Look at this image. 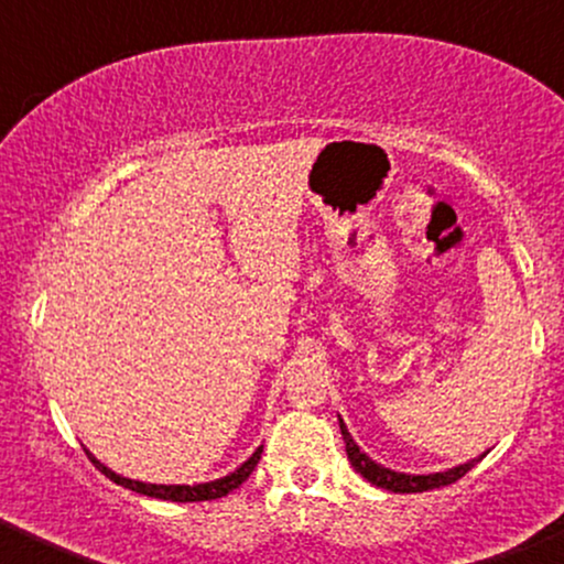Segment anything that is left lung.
I'll return each mask as SVG.
<instances>
[{"instance_id":"obj_1","label":"left lung","mask_w":564,"mask_h":564,"mask_svg":"<svg viewBox=\"0 0 564 564\" xmlns=\"http://www.w3.org/2000/svg\"><path fill=\"white\" fill-rule=\"evenodd\" d=\"M339 431H343V440H345V449H347V460H350L352 468L358 470L360 476L366 478L368 484L379 486V489H387V491H394V495H419V491H429V489H440V486H447V484H455L457 478H463L468 474L474 465L481 460H470L465 465H457V468H449L444 470V474H429V476H408V474H394V470L384 468V465L373 463L371 457L366 455V452H360V447L356 442H352L350 431H347L345 421L339 419Z\"/></svg>"}]
</instances>
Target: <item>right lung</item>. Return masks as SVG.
<instances>
[{"mask_svg": "<svg viewBox=\"0 0 564 564\" xmlns=\"http://www.w3.org/2000/svg\"><path fill=\"white\" fill-rule=\"evenodd\" d=\"M261 452L263 447H259L253 452V455L248 457L246 463L240 465L235 474H229L225 478H217V481H208V484H196V486H164V484H143V481H133V478H122L117 476L115 470H109L107 465L96 460L94 455L86 449L88 460L96 465V468L101 470L104 476L109 478V481L124 486V489L130 491H138V495H145V497H154V499H170V502H206V499H219V497H227L229 491L238 489V486L246 481V478L253 474V468L259 465L261 460Z\"/></svg>", "mask_w": 564, "mask_h": 564, "instance_id": "1", "label": "right lung"}]
</instances>
